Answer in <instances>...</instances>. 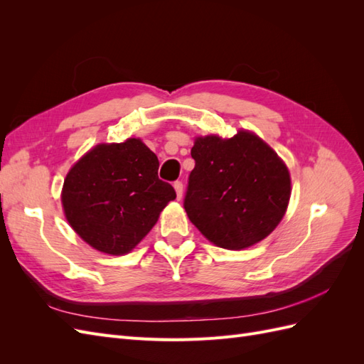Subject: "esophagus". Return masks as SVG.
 I'll use <instances>...</instances> for the list:
<instances>
[{
    "label": "esophagus",
    "instance_id": "esophagus-1",
    "mask_svg": "<svg viewBox=\"0 0 364 364\" xmlns=\"http://www.w3.org/2000/svg\"><path fill=\"white\" fill-rule=\"evenodd\" d=\"M174 190H176V196H178V200H181L183 194V183L181 181L174 182Z\"/></svg>",
    "mask_w": 364,
    "mask_h": 364
}]
</instances>
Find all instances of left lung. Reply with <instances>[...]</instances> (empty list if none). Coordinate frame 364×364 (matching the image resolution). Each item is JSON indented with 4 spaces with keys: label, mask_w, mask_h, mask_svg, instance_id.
I'll use <instances>...</instances> for the list:
<instances>
[{
    "label": "left lung",
    "mask_w": 364,
    "mask_h": 364,
    "mask_svg": "<svg viewBox=\"0 0 364 364\" xmlns=\"http://www.w3.org/2000/svg\"><path fill=\"white\" fill-rule=\"evenodd\" d=\"M183 208L191 223L218 247L241 250L266 238L287 211V165L258 135L197 136Z\"/></svg>",
    "instance_id": "obj_1"
}]
</instances>
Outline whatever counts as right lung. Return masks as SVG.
<instances>
[{
  "instance_id": "add662e5",
  "label": "right lung",
  "mask_w": 364,
  "mask_h": 364,
  "mask_svg": "<svg viewBox=\"0 0 364 364\" xmlns=\"http://www.w3.org/2000/svg\"><path fill=\"white\" fill-rule=\"evenodd\" d=\"M158 156L138 138L87 151L62 188L63 213L77 235L109 255L129 253L176 199L173 186L158 178Z\"/></svg>"
}]
</instances>
